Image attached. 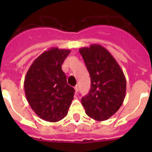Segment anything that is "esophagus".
Here are the masks:
<instances>
[{"label": "esophagus", "instance_id": "obj_1", "mask_svg": "<svg viewBox=\"0 0 152 152\" xmlns=\"http://www.w3.org/2000/svg\"><path fill=\"white\" fill-rule=\"evenodd\" d=\"M75 92H76V93L78 92V90H79L78 85H76V86H75Z\"/></svg>", "mask_w": 152, "mask_h": 152}]
</instances>
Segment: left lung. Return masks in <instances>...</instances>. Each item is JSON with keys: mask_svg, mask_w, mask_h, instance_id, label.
Wrapping results in <instances>:
<instances>
[{"mask_svg": "<svg viewBox=\"0 0 152 152\" xmlns=\"http://www.w3.org/2000/svg\"><path fill=\"white\" fill-rule=\"evenodd\" d=\"M91 76L89 93L81 98L86 114L104 121L116 113L126 96V80L113 56L102 45L92 44L79 49Z\"/></svg>", "mask_w": 152, "mask_h": 152, "instance_id": "obj_1", "label": "left lung"}]
</instances>
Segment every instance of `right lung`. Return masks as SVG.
Instances as JSON below:
<instances>
[{
	"instance_id": "obj_1",
	"label": "right lung",
	"mask_w": 152,
	"mask_h": 152,
	"mask_svg": "<svg viewBox=\"0 0 152 152\" xmlns=\"http://www.w3.org/2000/svg\"><path fill=\"white\" fill-rule=\"evenodd\" d=\"M69 49L51 48L36 58L24 80V90L35 113L48 122L65 117L75 95V89L67 83L61 70Z\"/></svg>"
}]
</instances>
